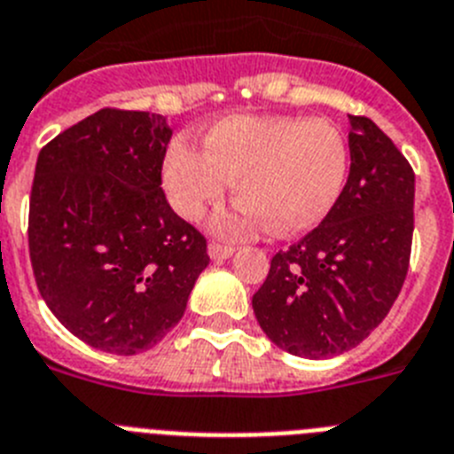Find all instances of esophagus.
<instances>
[{
	"label": "esophagus",
	"mask_w": 454,
	"mask_h": 454,
	"mask_svg": "<svg viewBox=\"0 0 454 454\" xmlns=\"http://www.w3.org/2000/svg\"><path fill=\"white\" fill-rule=\"evenodd\" d=\"M207 254H210L212 260H216V262H222V260L231 258V255L235 254V249H232V247H226V244L212 242L210 247H207Z\"/></svg>",
	"instance_id": "esophagus-1"
}]
</instances>
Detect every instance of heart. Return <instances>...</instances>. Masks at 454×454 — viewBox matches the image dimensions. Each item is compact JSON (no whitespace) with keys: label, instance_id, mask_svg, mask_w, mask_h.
<instances>
[{"label":"heart","instance_id":"1","mask_svg":"<svg viewBox=\"0 0 454 454\" xmlns=\"http://www.w3.org/2000/svg\"><path fill=\"white\" fill-rule=\"evenodd\" d=\"M349 145L329 121L299 116H226L203 134V151L176 139L161 164L168 200L196 222L235 183L239 207L219 219L231 235L267 226L299 235L325 222L347 183Z\"/></svg>","mask_w":454,"mask_h":454}]
</instances>
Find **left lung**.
Returning a JSON list of instances; mask_svg holds the SVG:
<instances>
[{"label":"left lung","instance_id":"left-lung-1","mask_svg":"<svg viewBox=\"0 0 454 454\" xmlns=\"http://www.w3.org/2000/svg\"><path fill=\"white\" fill-rule=\"evenodd\" d=\"M349 118V176L317 228L278 251L254 294L260 329L276 347L329 358L381 325L407 278L416 176L365 116Z\"/></svg>","mask_w":454,"mask_h":454}]
</instances>
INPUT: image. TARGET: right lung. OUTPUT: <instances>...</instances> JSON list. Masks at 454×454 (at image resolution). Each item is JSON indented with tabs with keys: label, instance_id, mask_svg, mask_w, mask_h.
Wrapping results in <instances>:
<instances>
[{
	"label": "right lung",
	"instance_id": "add662e5",
	"mask_svg": "<svg viewBox=\"0 0 454 454\" xmlns=\"http://www.w3.org/2000/svg\"><path fill=\"white\" fill-rule=\"evenodd\" d=\"M167 118L100 109L38 155L29 255L41 297L86 345L132 356L187 309L207 244L171 210L161 161Z\"/></svg>",
	"mask_w": 454,
	"mask_h": 454
}]
</instances>
